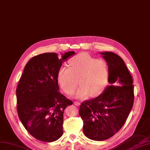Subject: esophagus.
I'll list each match as a JSON object with an SVG mask.
<instances>
[{
	"instance_id": "obj_1",
	"label": "esophagus",
	"mask_w": 150,
	"mask_h": 150,
	"mask_svg": "<svg viewBox=\"0 0 150 150\" xmlns=\"http://www.w3.org/2000/svg\"><path fill=\"white\" fill-rule=\"evenodd\" d=\"M74 104H75V105H76V106H79V105H80V103L79 102H78V101H75V102H74Z\"/></svg>"
}]
</instances>
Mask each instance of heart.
I'll list each match as a JSON object with an SVG mask.
<instances>
[{"instance_id":"1","label":"heart","mask_w":150,"mask_h":150,"mask_svg":"<svg viewBox=\"0 0 150 150\" xmlns=\"http://www.w3.org/2000/svg\"><path fill=\"white\" fill-rule=\"evenodd\" d=\"M69 67H62L58 72V80L62 89L71 96L81 85L76 97H96L103 91L108 82L109 67L103 59H97L82 53L71 58Z\"/></svg>"}]
</instances>
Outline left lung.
<instances>
[{"label": "left lung", "mask_w": 150, "mask_h": 150, "mask_svg": "<svg viewBox=\"0 0 150 150\" xmlns=\"http://www.w3.org/2000/svg\"><path fill=\"white\" fill-rule=\"evenodd\" d=\"M109 67L108 85L100 95L80 105L83 131L94 141L108 139L125 125L134 103L132 79L123 59L112 52L100 53Z\"/></svg>", "instance_id": "obj_1"}]
</instances>
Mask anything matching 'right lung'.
<instances>
[{"label":"right lung","instance_id":"add662e5","mask_svg":"<svg viewBox=\"0 0 150 150\" xmlns=\"http://www.w3.org/2000/svg\"><path fill=\"white\" fill-rule=\"evenodd\" d=\"M62 57L46 53L33 57L25 65L16 89L17 110L29 133L38 140L53 142L63 135L64 110L73 102L59 92L58 72L62 63L74 54Z\"/></svg>","mask_w":150,"mask_h":150}]
</instances>
